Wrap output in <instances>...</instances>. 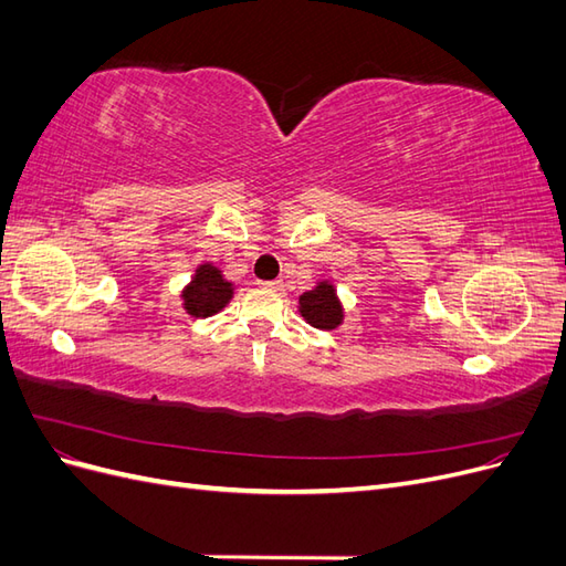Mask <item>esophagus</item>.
<instances>
[{
  "label": "esophagus",
  "instance_id": "obj_1",
  "mask_svg": "<svg viewBox=\"0 0 566 566\" xmlns=\"http://www.w3.org/2000/svg\"><path fill=\"white\" fill-rule=\"evenodd\" d=\"M262 287H266V290H281V287H283V281H264Z\"/></svg>",
  "mask_w": 566,
  "mask_h": 566
}]
</instances>
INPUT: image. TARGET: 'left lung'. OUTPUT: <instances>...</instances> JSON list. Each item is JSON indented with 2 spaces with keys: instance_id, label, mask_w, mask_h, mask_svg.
<instances>
[{
  "instance_id": "8db88e82",
  "label": "left lung",
  "mask_w": 566,
  "mask_h": 566,
  "mask_svg": "<svg viewBox=\"0 0 566 566\" xmlns=\"http://www.w3.org/2000/svg\"><path fill=\"white\" fill-rule=\"evenodd\" d=\"M300 306H302V316L310 321L314 328L331 331L342 321V310H339V302L335 297L333 285L323 283L316 290L304 293L300 297Z\"/></svg>"
}]
</instances>
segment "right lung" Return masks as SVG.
Segmentation results:
<instances>
[{
	"instance_id": "1",
	"label": "right lung",
	"mask_w": 566,
	"mask_h": 566,
	"mask_svg": "<svg viewBox=\"0 0 566 566\" xmlns=\"http://www.w3.org/2000/svg\"><path fill=\"white\" fill-rule=\"evenodd\" d=\"M184 300L186 312L191 316H212L224 310V304L231 300V283L221 279V273L214 266L202 264L193 283L186 287Z\"/></svg>"
}]
</instances>
